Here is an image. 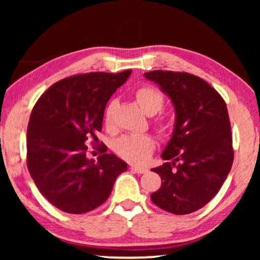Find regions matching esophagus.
I'll return each mask as SVG.
<instances>
[{
  "label": "esophagus",
  "instance_id": "34e87169",
  "mask_svg": "<svg viewBox=\"0 0 260 260\" xmlns=\"http://www.w3.org/2000/svg\"><path fill=\"white\" fill-rule=\"evenodd\" d=\"M131 170H133L134 173H137V174H145L148 172L147 168H143V167H136V166H133L130 168Z\"/></svg>",
  "mask_w": 260,
  "mask_h": 260
}]
</instances>
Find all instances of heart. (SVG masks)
<instances>
[{
  "mask_svg": "<svg viewBox=\"0 0 260 260\" xmlns=\"http://www.w3.org/2000/svg\"><path fill=\"white\" fill-rule=\"evenodd\" d=\"M135 98L148 116L158 113L165 106V95L158 88L143 85L135 92ZM115 102H110L104 111V124L106 127L112 125V113ZM154 126L161 136H166L170 130V122L166 116L159 115L154 119ZM155 149V140L150 135H124L113 143V150L119 157L127 162L142 165L147 162Z\"/></svg>",
  "mask_w": 260,
  "mask_h": 260,
  "instance_id": "obj_1",
  "label": "heart"
}]
</instances>
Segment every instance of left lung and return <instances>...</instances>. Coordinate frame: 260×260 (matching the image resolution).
Segmentation results:
<instances>
[{
    "mask_svg": "<svg viewBox=\"0 0 260 260\" xmlns=\"http://www.w3.org/2000/svg\"><path fill=\"white\" fill-rule=\"evenodd\" d=\"M175 108V129L162 158L152 169L161 176L151 201L173 214H189L207 205L225 182L234 151L226 103L207 81L194 74L151 71Z\"/></svg>",
    "mask_w": 260,
    "mask_h": 260,
    "instance_id": "obj_1",
    "label": "left lung"
}]
</instances>
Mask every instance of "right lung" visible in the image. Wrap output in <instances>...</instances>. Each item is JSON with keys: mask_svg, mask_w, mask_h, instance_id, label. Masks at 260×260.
<instances>
[{"mask_svg": "<svg viewBox=\"0 0 260 260\" xmlns=\"http://www.w3.org/2000/svg\"><path fill=\"white\" fill-rule=\"evenodd\" d=\"M131 70L90 72L53 84L35 103L27 130V167L40 193L60 211L83 214L104 204L126 163L113 154L86 157L98 141L109 99Z\"/></svg>", "mask_w": 260, "mask_h": 260, "instance_id": "right-lung-1", "label": "right lung"}]
</instances>
